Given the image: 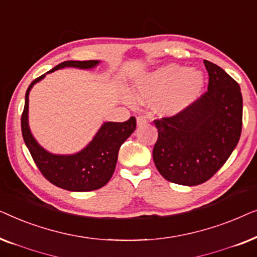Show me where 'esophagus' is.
<instances>
[{
	"instance_id": "34e87169",
	"label": "esophagus",
	"mask_w": 257,
	"mask_h": 257,
	"mask_svg": "<svg viewBox=\"0 0 257 257\" xmlns=\"http://www.w3.org/2000/svg\"><path fill=\"white\" fill-rule=\"evenodd\" d=\"M146 122H147V119H146L145 115H143V114H139L138 117H137V124H138L139 126H142V125H145Z\"/></svg>"
}]
</instances>
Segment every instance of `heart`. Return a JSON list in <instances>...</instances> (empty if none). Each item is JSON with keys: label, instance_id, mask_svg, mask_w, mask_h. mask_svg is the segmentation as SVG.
<instances>
[{"label": "heart", "instance_id": "b5f03b06", "mask_svg": "<svg viewBox=\"0 0 257 257\" xmlns=\"http://www.w3.org/2000/svg\"><path fill=\"white\" fill-rule=\"evenodd\" d=\"M201 86V73L172 64L143 79L138 85V93L147 100L163 98L159 110L165 114H175L195 99Z\"/></svg>", "mask_w": 257, "mask_h": 257}]
</instances>
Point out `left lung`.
I'll return each instance as SVG.
<instances>
[{"label": "left lung", "mask_w": 257, "mask_h": 257, "mask_svg": "<svg viewBox=\"0 0 257 257\" xmlns=\"http://www.w3.org/2000/svg\"><path fill=\"white\" fill-rule=\"evenodd\" d=\"M208 89L184 110L153 120L157 170L166 180L196 186L209 180L228 160L242 131V94L237 82L203 61Z\"/></svg>", "instance_id": "8db88e82"}]
</instances>
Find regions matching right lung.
Segmentation results:
<instances>
[{
    "label": "right lung",
    "instance_id": "right-lung-1",
    "mask_svg": "<svg viewBox=\"0 0 257 257\" xmlns=\"http://www.w3.org/2000/svg\"><path fill=\"white\" fill-rule=\"evenodd\" d=\"M98 63V61H65L48 72L65 66L91 69ZM44 76L42 75L33 80L28 87L26 103L21 117L24 143L35 164L48 181L66 191L89 192L103 187L113 174L119 149L136 130V118L131 117L128 120L122 122H105L92 142L83 151L72 156H55L49 153L38 145L28 125L29 92L34 84L40 82Z\"/></svg>",
    "mask_w": 257,
    "mask_h": 257
}]
</instances>
